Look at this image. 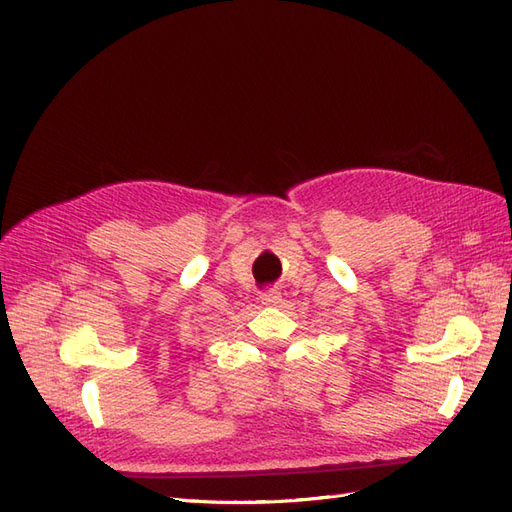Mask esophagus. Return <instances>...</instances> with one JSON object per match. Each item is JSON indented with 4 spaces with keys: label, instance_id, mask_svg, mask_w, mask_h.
Here are the masks:
<instances>
[{
    "label": "esophagus",
    "instance_id": "esophagus-1",
    "mask_svg": "<svg viewBox=\"0 0 512 512\" xmlns=\"http://www.w3.org/2000/svg\"><path fill=\"white\" fill-rule=\"evenodd\" d=\"M280 303H282V297H280V292H277V290H271V292L262 294V305L275 307V305H280Z\"/></svg>",
    "mask_w": 512,
    "mask_h": 512
}]
</instances>
